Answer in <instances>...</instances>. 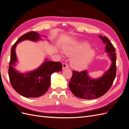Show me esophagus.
Wrapping results in <instances>:
<instances>
[{
  "mask_svg": "<svg viewBox=\"0 0 129 129\" xmlns=\"http://www.w3.org/2000/svg\"><path fill=\"white\" fill-rule=\"evenodd\" d=\"M68 67H69V66L67 64L65 63H63V70H64L65 69H68Z\"/></svg>",
  "mask_w": 129,
  "mask_h": 129,
  "instance_id": "esophagus-1",
  "label": "esophagus"
}]
</instances>
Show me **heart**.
<instances>
[{"label": "heart", "instance_id": "obj_1", "mask_svg": "<svg viewBox=\"0 0 129 129\" xmlns=\"http://www.w3.org/2000/svg\"><path fill=\"white\" fill-rule=\"evenodd\" d=\"M89 47L86 42H74L64 45L63 51L66 55L73 57L70 61L72 67L81 71L88 67L95 55V50Z\"/></svg>", "mask_w": 129, "mask_h": 129}]
</instances>
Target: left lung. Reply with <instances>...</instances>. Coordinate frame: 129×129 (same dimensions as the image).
<instances>
[{"label":"left lung","instance_id":"obj_1","mask_svg":"<svg viewBox=\"0 0 129 129\" xmlns=\"http://www.w3.org/2000/svg\"><path fill=\"white\" fill-rule=\"evenodd\" d=\"M99 37L106 45L105 52L111 61V65L102 76L96 79L90 77L87 70L81 72L73 71L69 86L72 93L78 98L90 100L102 96L110 89L115 78V49L107 37L101 35H99Z\"/></svg>","mask_w":129,"mask_h":129}]
</instances>
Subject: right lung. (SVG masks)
<instances>
[{"instance_id": "1", "label": "right lung", "mask_w": 129, "mask_h": 129, "mask_svg": "<svg viewBox=\"0 0 129 129\" xmlns=\"http://www.w3.org/2000/svg\"><path fill=\"white\" fill-rule=\"evenodd\" d=\"M42 36L47 37L35 31L27 33L21 36L11 49L9 69L11 84L16 92L25 98H38L46 93L51 84V74L61 71L63 67L60 62L49 61L46 58L39 68L30 71L21 73L15 68L18 63L15 52L17 44L25 40L34 42L43 41Z\"/></svg>"}]
</instances>
